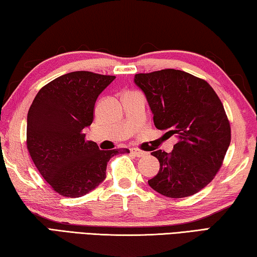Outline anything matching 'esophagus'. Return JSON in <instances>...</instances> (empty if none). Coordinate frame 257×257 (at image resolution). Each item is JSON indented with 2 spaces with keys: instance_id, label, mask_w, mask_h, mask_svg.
Returning <instances> with one entry per match:
<instances>
[{
  "instance_id": "34e87169",
  "label": "esophagus",
  "mask_w": 257,
  "mask_h": 257,
  "mask_svg": "<svg viewBox=\"0 0 257 257\" xmlns=\"http://www.w3.org/2000/svg\"><path fill=\"white\" fill-rule=\"evenodd\" d=\"M130 152H132V154H134L135 156H137V158H142V156L146 155V152L139 150V149H132L130 150Z\"/></svg>"
}]
</instances>
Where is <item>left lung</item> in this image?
Segmentation results:
<instances>
[{
  "mask_svg": "<svg viewBox=\"0 0 257 257\" xmlns=\"http://www.w3.org/2000/svg\"><path fill=\"white\" fill-rule=\"evenodd\" d=\"M155 127L177 135L171 153L154 151L160 171L149 185L171 198L188 197L214 179L231 142L223 104L206 80L176 69L136 73Z\"/></svg>",
  "mask_w": 257,
  "mask_h": 257,
  "instance_id": "1",
  "label": "left lung"
}]
</instances>
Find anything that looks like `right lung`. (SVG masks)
<instances>
[{
    "instance_id": "obj_1",
    "label": "right lung",
    "mask_w": 257,
    "mask_h": 257,
    "mask_svg": "<svg viewBox=\"0 0 257 257\" xmlns=\"http://www.w3.org/2000/svg\"><path fill=\"white\" fill-rule=\"evenodd\" d=\"M114 76L73 71L43 86L27 116V150L52 189L76 198L103 182L112 156L129 150H99L84 129L93 122L95 102Z\"/></svg>"
}]
</instances>
